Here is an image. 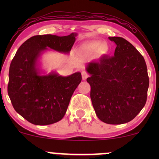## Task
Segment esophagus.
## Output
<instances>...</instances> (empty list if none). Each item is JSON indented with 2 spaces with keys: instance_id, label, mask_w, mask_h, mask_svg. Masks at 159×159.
Listing matches in <instances>:
<instances>
[{
  "instance_id": "1",
  "label": "esophagus",
  "mask_w": 159,
  "mask_h": 159,
  "mask_svg": "<svg viewBox=\"0 0 159 159\" xmlns=\"http://www.w3.org/2000/svg\"><path fill=\"white\" fill-rule=\"evenodd\" d=\"M81 75H82V79L83 80H86L87 78L89 77L88 73H87V72H85V71H83V72H82Z\"/></svg>"
}]
</instances>
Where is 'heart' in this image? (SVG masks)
<instances>
[{"mask_svg":"<svg viewBox=\"0 0 159 159\" xmlns=\"http://www.w3.org/2000/svg\"><path fill=\"white\" fill-rule=\"evenodd\" d=\"M84 48L89 52H97L100 55L106 54L108 51V47L105 43H101L98 41H93L84 45Z\"/></svg>","mask_w":159,"mask_h":159,"instance_id":"obj_1","label":"heart"}]
</instances>
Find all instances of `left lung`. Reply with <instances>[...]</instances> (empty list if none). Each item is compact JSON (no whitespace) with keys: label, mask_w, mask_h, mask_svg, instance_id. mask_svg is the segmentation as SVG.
<instances>
[{"label":"left lung","mask_w":159,"mask_h":159,"mask_svg":"<svg viewBox=\"0 0 159 159\" xmlns=\"http://www.w3.org/2000/svg\"><path fill=\"white\" fill-rule=\"evenodd\" d=\"M116 45L114 56L87 63L90 98L98 119L113 125L126 123L147 102L149 77L143 57L126 39L108 37Z\"/></svg>","instance_id":"8db88e82"}]
</instances>
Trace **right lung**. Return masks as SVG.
Segmentation results:
<instances>
[{
    "mask_svg": "<svg viewBox=\"0 0 159 159\" xmlns=\"http://www.w3.org/2000/svg\"><path fill=\"white\" fill-rule=\"evenodd\" d=\"M77 34H52L30 37L18 49L9 71V97L18 114L34 125H50L63 119L71 97L81 81L78 72L59 75L56 72L42 75L39 59L48 49L69 54Z\"/></svg>",
    "mask_w": 159,
    "mask_h": 159,
    "instance_id": "obj_1",
    "label": "right lung"
}]
</instances>
